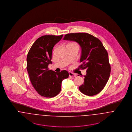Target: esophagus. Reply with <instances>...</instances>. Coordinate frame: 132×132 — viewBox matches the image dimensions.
Returning <instances> with one entry per match:
<instances>
[{"instance_id":"obj_1","label":"esophagus","mask_w":132,"mask_h":132,"mask_svg":"<svg viewBox=\"0 0 132 132\" xmlns=\"http://www.w3.org/2000/svg\"><path fill=\"white\" fill-rule=\"evenodd\" d=\"M69 77H74V76H75V74L71 72H69Z\"/></svg>"}]
</instances>
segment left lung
Here are the masks:
<instances>
[{
    "label": "left lung",
    "mask_w": 132,
    "mask_h": 132,
    "mask_svg": "<svg viewBox=\"0 0 132 132\" xmlns=\"http://www.w3.org/2000/svg\"><path fill=\"white\" fill-rule=\"evenodd\" d=\"M63 39L78 43L82 49V64L79 67L87 69V74L84 76V82L79 90L88 96L98 94L105 86L111 72L108 53L101 40L85 32L68 34Z\"/></svg>",
    "instance_id": "1"
}]
</instances>
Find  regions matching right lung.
<instances>
[{
  "instance_id": "add662e5",
  "label": "right lung",
  "mask_w": 132,
  "mask_h": 132,
  "mask_svg": "<svg viewBox=\"0 0 132 132\" xmlns=\"http://www.w3.org/2000/svg\"><path fill=\"white\" fill-rule=\"evenodd\" d=\"M63 36L45 35L38 38L27 55V70L31 84L38 94L45 97H53L58 94L62 81L69 77L66 70L57 73L48 68L52 63V49Z\"/></svg>"
}]
</instances>
